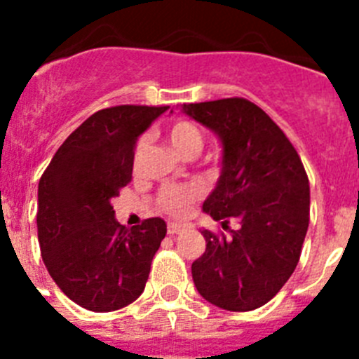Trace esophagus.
<instances>
[{
  "label": "esophagus",
  "mask_w": 359,
  "mask_h": 359,
  "mask_svg": "<svg viewBox=\"0 0 359 359\" xmlns=\"http://www.w3.org/2000/svg\"><path fill=\"white\" fill-rule=\"evenodd\" d=\"M183 230L182 224H176V223H169V226H167V231H169V236H176V233H180V231Z\"/></svg>",
  "instance_id": "34e87169"
}]
</instances>
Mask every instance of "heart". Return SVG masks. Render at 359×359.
Listing matches in <instances>:
<instances>
[{
	"mask_svg": "<svg viewBox=\"0 0 359 359\" xmlns=\"http://www.w3.org/2000/svg\"><path fill=\"white\" fill-rule=\"evenodd\" d=\"M169 142L174 149H176L182 156H198L203 149V133L196 123L189 122V120H176L169 129ZM147 140L142 138L136 145L135 160L138 161L144 152ZM203 196V190L199 185H167L160 190L158 194V205L161 210L169 212L170 215L176 217H183L189 214L196 201Z\"/></svg>",
	"mask_w": 359,
	"mask_h": 359,
	"instance_id": "b5f03b06",
	"label": "heart"
}]
</instances>
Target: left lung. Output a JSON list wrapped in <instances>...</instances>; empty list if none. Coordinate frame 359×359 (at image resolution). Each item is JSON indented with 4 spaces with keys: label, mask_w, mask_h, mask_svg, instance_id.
<instances>
[{
    "label": "left lung",
    "mask_w": 359,
    "mask_h": 359,
    "mask_svg": "<svg viewBox=\"0 0 359 359\" xmlns=\"http://www.w3.org/2000/svg\"><path fill=\"white\" fill-rule=\"evenodd\" d=\"M183 113L223 142V172L203 210L230 236L201 230L207 250L192 262L199 294L226 311L269 302L293 275L309 226V180L287 136L257 104L221 98ZM230 218L240 226L230 231Z\"/></svg>",
    "instance_id": "left-lung-1"
}]
</instances>
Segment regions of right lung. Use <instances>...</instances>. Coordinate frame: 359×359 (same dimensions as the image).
<instances>
[{"instance_id": "add662e5", "label": "right lung", "mask_w": 359, "mask_h": 359, "mask_svg": "<svg viewBox=\"0 0 359 359\" xmlns=\"http://www.w3.org/2000/svg\"><path fill=\"white\" fill-rule=\"evenodd\" d=\"M169 106L106 107L59 147L37 190V239L50 277L84 309L109 313L144 293L167 233L160 217L128 228L111 198L131 182L138 136Z\"/></svg>"}]
</instances>
